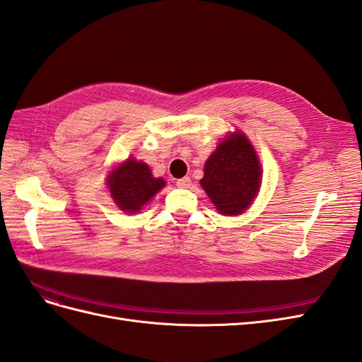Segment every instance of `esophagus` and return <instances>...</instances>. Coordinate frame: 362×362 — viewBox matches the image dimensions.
Instances as JSON below:
<instances>
[{
  "label": "esophagus",
  "instance_id": "34e87169",
  "mask_svg": "<svg viewBox=\"0 0 362 362\" xmlns=\"http://www.w3.org/2000/svg\"><path fill=\"white\" fill-rule=\"evenodd\" d=\"M177 185H178L180 189H189L190 185H192V180L189 177H184V178L177 181Z\"/></svg>",
  "mask_w": 362,
  "mask_h": 362
}]
</instances>
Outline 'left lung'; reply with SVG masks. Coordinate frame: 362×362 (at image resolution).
<instances>
[{
    "label": "left lung",
    "instance_id": "1",
    "mask_svg": "<svg viewBox=\"0 0 362 362\" xmlns=\"http://www.w3.org/2000/svg\"><path fill=\"white\" fill-rule=\"evenodd\" d=\"M202 189L223 216L245 213L261 185V164L249 139L235 131L228 134L204 166Z\"/></svg>",
    "mask_w": 362,
    "mask_h": 362
}]
</instances>
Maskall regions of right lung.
<instances>
[{"mask_svg":"<svg viewBox=\"0 0 362 362\" xmlns=\"http://www.w3.org/2000/svg\"><path fill=\"white\" fill-rule=\"evenodd\" d=\"M107 185L115 204L125 213H139L166 185L163 178H154L144 161L129 157L107 177Z\"/></svg>","mask_w":362,"mask_h":362,"instance_id":"obj_1","label":"right lung"}]
</instances>
